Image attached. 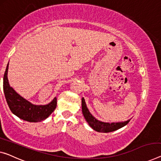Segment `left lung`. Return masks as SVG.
Here are the masks:
<instances>
[{
  "instance_id": "1",
  "label": "left lung",
  "mask_w": 161,
  "mask_h": 161,
  "mask_svg": "<svg viewBox=\"0 0 161 161\" xmlns=\"http://www.w3.org/2000/svg\"><path fill=\"white\" fill-rule=\"evenodd\" d=\"M81 111H82L83 116L88 123L90 126L95 131L98 132L107 133L111 131H116L117 129H121L122 127L126 126L129 123L130 119L126 121L122 122H113V123H108V122L100 121L97 119H95L89 111L85 100L84 97L81 98Z\"/></svg>"
}]
</instances>
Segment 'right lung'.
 Instances as JSON below:
<instances>
[{
	"instance_id": "1",
	"label": "right lung",
	"mask_w": 161,
	"mask_h": 161,
	"mask_svg": "<svg viewBox=\"0 0 161 161\" xmlns=\"http://www.w3.org/2000/svg\"><path fill=\"white\" fill-rule=\"evenodd\" d=\"M8 64L3 76V92L11 111L19 119L29 122H39L46 119L56 108L57 99L54 97L47 105H35L18 94L11 87L8 80Z\"/></svg>"
}]
</instances>
